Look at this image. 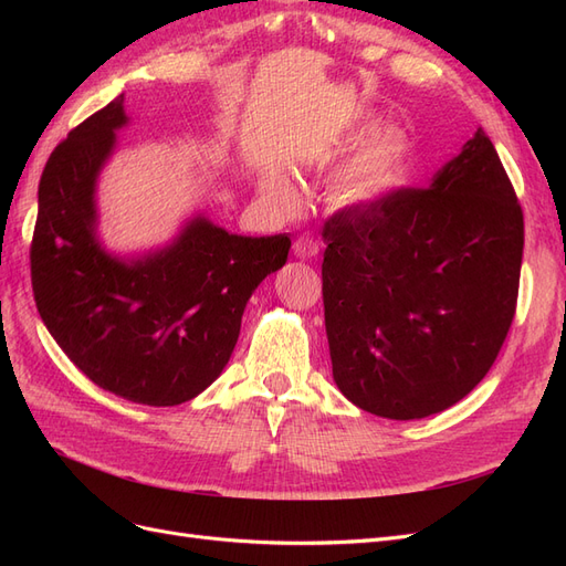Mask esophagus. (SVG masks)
<instances>
[{"instance_id":"1","label":"esophagus","mask_w":566,"mask_h":566,"mask_svg":"<svg viewBox=\"0 0 566 566\" xmlns=\"http://www.w3.org/2000/svg\"><path fill=\"white\" fill-rule=\"evenodd\" d=\"M293 252L300 256V260H314L318 254V241L310 233H302L293 245Z\"/></svg>"}]
</instances>
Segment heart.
<instances>
[{
  "mask_svg": "<svg viewBox=\"0 0 566 566\" xmlns=\"http://www.w3.org/2000/svg\"><path fill=\"white\" fill-rule=\"evenodd\" d=\"M358 132H349L339 142V150L349 148ZM410 142L399 127H378L358 142L349 156L328 177V196L337 208H370L397 191L408 175ZM262 191L281 205L293 208L300 200L295 179L283 169H269L262 175Z\"/></svg>",
  "mask_w": 566,
  "mask_h": 566,
  "instance_id": "1",
  "label": "heart"
}]
</instances>
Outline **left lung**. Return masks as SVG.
I'll list each match as a JSON object with an SVG mask.
<instances>
[{
	"mask_svg": "<svg viewBox=\"0 0 566 566\" xmlns=\"http://www.w3.org/2000/svg\"><path fill=\"white\" fill-rule=\"evenodd\" d=\"M335 385L361 410L420 420L482 382L515 316L524 217L479 127L427 188L323 227Z\"/></svg>",
	"mask_w": 566,
	"mask_h": 566,
	"instance_id": "left-lung-1",
	"label": "left lung"
}]
</instances>
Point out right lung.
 <instances>
[{
    "label": "right lung",
    "mask_w": 566,
    "mask_h": 566,
    "mask_svg": "<svg viewBox=\"0 0 566 566\" xmlns=\"http://www.w3.org/2000/svg\"><path fill=\"white\" fill-rule=\"evenodd\" d=\"M129 125L125 96L56 146L38 191L32 293L51 337L101 389L177 406L229 364L245 304L279 271L290 238L229 233L196 212L172 241L117 254L98 238V177Z\"/></svg>",
    "instance_id": "obj_1"
}]
</instances>
